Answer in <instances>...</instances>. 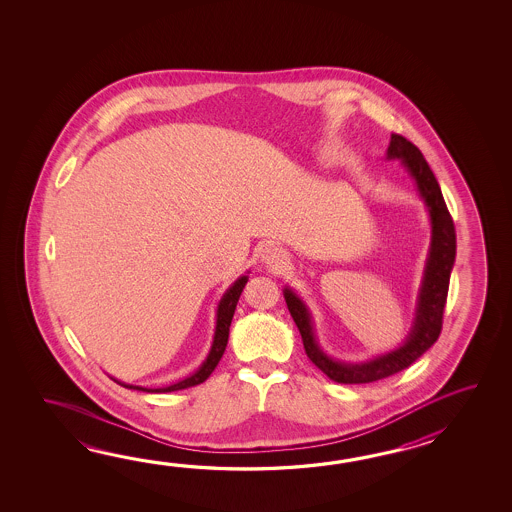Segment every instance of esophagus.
Segmentation results:
<instances>
[{
    "instance_id": "34e87169",
    "label": "esophagus",
    "mask_w": 512,
    "mask_h": 512,
    "mask_svg": "<svg viewBox=\"0 0 512 512\" xmlns=\"http://www.w3.org/2000/svg\"><path fill=\"white\" fill-rule=\"evenodd\" d=\"M261 261L267 263L269 267L276 269L285 261V252L280 247H276V245H265L263 251H261Z\"/></svg>"
}]
</instances>
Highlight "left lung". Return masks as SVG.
Instances as JSON below:
<instances>
[{"mask_svg":"<svg viewBox=\"0 0 512 512\" xmlns=\"http://www.w3.org/2000/svg\"><path fill=\"white\" fill-rule=\"evenodd\" d=\"M386 159H399L404 170L414 179L419 197L425 201L432 225V240L415 302L414 322L403 344L364 362H340L331 359L316 340L315 324L309 307L291 287L283 289V298L287 302L289 313L293 316L294 324L302 335L307 357L318 370L324 371L331 381L340 384L381 381L403 371L410 364H414L426 349L434 346L443 326L450 272L456 261L454 221L446 208L439 183L417 146L404 139L403 135L392 133Z\"/></svg>","mask_w":512,"mask_h":512,"instance_id":"8db88e82","label":"left lung"}]
</instances>
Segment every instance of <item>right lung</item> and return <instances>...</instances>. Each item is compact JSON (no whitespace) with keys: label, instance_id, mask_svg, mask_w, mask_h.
I'll use <instances>...</instances> for the list:
<instances>
[{"label":"right lung","instance_id":"right-lung-1","mask_svg":"<svg viewBox=\"0 0 512 512\" xmlns=\"http://www.w3.org/2000/svg\"><path fill=\"white\" fill-rule=\"evenodd\" d=\"M247 282H249V276L243 274V276H240L236 282L232 283L229 289L225 291V294L221 296V300H219L218 304V313H216V331H214L212 346H210V351H208L207 359L203 360V364H201L192 375H188L183 381L174 382V384H170V386H163V388H142V386H133V384L117 381V379H113V377H111V379L117 382V384H120V386H124V388L146 393L177 392V390L192 388V386H197V384L207 381L208 377H210V373L216 370L219 360H221L223 353H225L227 342H229L230 322H232L236 305H238V300H240L241 291H243V287H245V283Z\"/></svg>","mask_w":512,"mask_h":512}]
</instances>
